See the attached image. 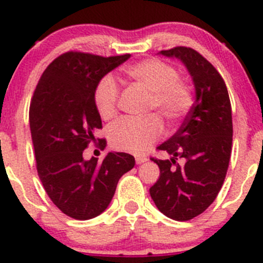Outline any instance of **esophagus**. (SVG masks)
<instances>
[{
    "instance_id": "esophagus-1",
    "label": "esophagus",
    "mask_w": 263,
    "mask_h": 263,
    "mask_svg": "<svg viewBox=\"0 0 263 263\" xmlns=\"http://www.w3.org/2000/svg\"><path fill=\"white\" fill-rule=\"evenodd\" d=\"M146 161H147V157H144V156H137L136 157V162L138 165L143 164V162H146Z\"/></svg>"
}]
</instances>
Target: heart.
<instances>
[{
	"label": "heart",
	"instance_id": "b5f03b06",
	"mask_svg": "<svg viewBox=\"0 0 263 263\" xmlns=\"http://www.w3.org/2000/svg\"><path fill=\"white\" fill-rule=\"evenodd\" d=\"M127 80L149 92L148 109H156L167 122H177L192 106V92L189 85L179 80L177 71L156 59L139 62L124 69ZM98 114L103 120L116 115L119 87L111 77H104L94 94ZM162 134V122L152 115L143 120H121L109 130V142L114 148L130 154L146 152Z\"/></svg>",
	"mask_w": 263,
	"mask_h": 263
}]
</instances>
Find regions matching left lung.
<instances>
[{"label": "left lung", "instance_id": "8db88e82", "mask_svg": "<svg viewBox=\"0 0 263 263\" xmlns=\"http://www.w3.org/2000/svg\"><path fill=\"white\" fill-rule=\"evenodd\" d=\"M184 64L195 86V103L178 132L157 148L171 159H152L160 177L149 195L162 214L190 221L216 200L229 167L232 147L231 103L221 74L191 47L159 52ZM182 157L183 165L176 164Z\"/></svg>", "mask_w": 263, "mask_h": 263}]
</instances>
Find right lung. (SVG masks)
<instances>
[{
	"label": "right lung",
	"mask_w": 263,
	"mask_h": 263,
	"mask_svg": "<svg viewBox=\"0 0 263 263\" xmlns=\"http://www.w3.org/2000/svg\"><path fill=\"white\" fill-rule=\"evenodd\" d=\"M129 58V54L103 58L66 52L49 64L33 92L29 126L37 173L51 201L74 219L103 213L119 179L136 165L125 152H108L103 161L82 156L90 142L96 143V132L102 127L94 102L97 86Z\"/></svg>",
	"instance_id": "obj_1"
}]
</instances>
